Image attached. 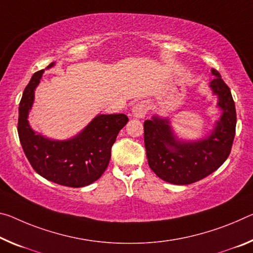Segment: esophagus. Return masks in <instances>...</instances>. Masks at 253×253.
I'll return each instance as SVG.
<instances>
[{"label":"esophagus","mask_w":253,"mask_h":253,"mask_svg":"<svg viewBox=\"0 0 253 253\" xmlns=\"http://www.w3.org/2000/svg\"><path fill=\"white\" fill-rule=\"evenodd\" d=\"M147 110H148V107L146 105V102L141 101L136 103V105L133 107V109H131V114H133L135 118H143L145 117Z\"/></svg>","instance_id":"esophagus-1"}]
</instances>
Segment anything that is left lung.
<instances>
[{"label":"left lung","instance_id":"obj_1","mask_svg":"<svg viewBox=\"0 0 253 253\" xmlns=\"http://www.w3.org/2000/svg\"><path fill=\"white\" fill-rule=\"evenodd\" d=\"M210 82L217 97L219 119L208 135L196 141L180 139L171 126L170 119L152 116L144 123L148 166L159 178L173 184H190L213 173L231 153L235 136L236 112L231 90L216 70Z\"/></svg>","mask_w":253,"mask_h":253}]
</instances>
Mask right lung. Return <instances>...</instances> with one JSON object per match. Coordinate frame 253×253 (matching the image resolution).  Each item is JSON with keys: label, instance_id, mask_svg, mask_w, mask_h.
I'll list each match as a JSON object with an SVG mask.
<instances>
[{"label": "right lung", "instance_id": "add662e5", "mask_svg": "<svg viewBox=\"0 0 253 253\" xmlns=\"http://www.w3.org/2000/svg\"><path fill=\"white\" fill-rule=\"evenodd\" d=\"M54 65L51 63L47 69ZM43 72L33 75L19 105L18 134L23 152L34 170L49 181L72 188L89 186L106 171L111 147L128 118L124 114L98 115L78 135L64 141L36 133L28 117Z\"/></svg>", "mask_w": 253, "mask_h": 253}]
</instances>
